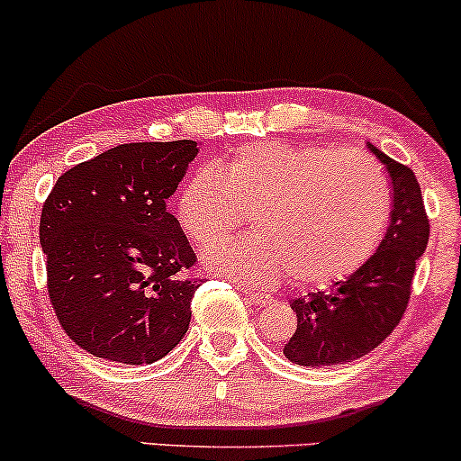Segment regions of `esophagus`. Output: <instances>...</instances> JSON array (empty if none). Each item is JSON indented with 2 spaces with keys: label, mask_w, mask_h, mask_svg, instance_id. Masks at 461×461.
Wrapping results in <instances>:
<instances>
[{
  "label": "esophagus",
  "mask_w": 461,
  "mask_h": 461,
  "mask_svg": "<svg viewBox=\"0 0 461 461\" xmlns=\"http://www.w3.org/2000/svg\"><path fill=\"white\" fill-rule=\"evenodd\" d=\"M247 301L255 303V304H268L270 301H273V296H270V294H264V292H247Z\"/></svg>",
  "instance_id": "34e87169"
}]
</instances>
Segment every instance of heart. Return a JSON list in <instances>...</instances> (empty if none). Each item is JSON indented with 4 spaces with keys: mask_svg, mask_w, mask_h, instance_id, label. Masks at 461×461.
Segmentation results:
<instances>
[{
    "mask_svg": "<svg viewBox=\"0 0 461 461\" xmlns=\"http://www.w3.org/2000/svg\"><path fill=\"white\" fill-rule=\"evenodd\" d=\"M188 240L212 247L251 216L255 234L206 253L216 273L247 285L324 287L375 253L391 219V185L360 149L266 141L216 169H199L176 199Z\"/></svg>",
    "mask_w": 461,
    "mask_h": 461,
    "instance_id": "heart-1",
    "label": "heart"
}]
</instances>
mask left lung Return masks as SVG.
Here are the masks:
<instances>
[{"instance_id": "left-lung-1", "label": "left lung", "mask_w": 461, "mask_h": 461, "mask_svg": "<svg viewBox=\"0 0 461 461\" xmlns=\"http://www.w3.org/2000/svg\"><path fill=\"white\" fill-rule=\"evenodd\" d=\"M393 185L391 225L365 266L329 290L294 298L296 332L284 346L292 363L330 367L378 348L406 313L412 276L429 238L423 195L414 171L371 146Z\"/></svg>"}]
</instances>
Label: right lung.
Wrapping results in <instances>:
<instances>
[{
    "label": "right lung",
    "instance_id": "right-lung-1",
    "mask_svg": "<svg viewBox=\"0 0 461 461\" xmlns=\"http://www.w3.org/2000/svg\"><path fill=\"white\" fill-rule=\"evenodd\" d=\"M195 141L122 143L58 177L42 203L47 292L59 326L94 357L154 363L180 343L203 276L167 199Z\"/></svg>",
    "mask_w": 461,
    "mask_h": 461
}]
</instances>
